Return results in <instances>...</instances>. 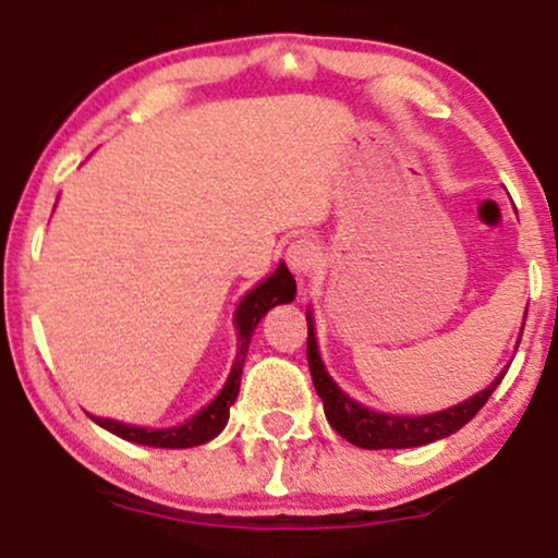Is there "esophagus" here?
<instances>
[{
  "instance_id": "obj_1",
  "label": "esophagus",
  "mask_w": 558,
  "mask_h": 558,
  "mask_svg": "<svg viewBox=\"0 0 558 558\" xmlns=\"http://www.w3.org/2000/svg\"><path fill=\"white\" fill-rule=\"evenodd\" d=\"M286 262L293 272H299V275L312 272V267L319 262V246L312 239L293 241L286 252Z\"/></svg>"
}]
</instances>
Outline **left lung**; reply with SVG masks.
<instances>
[{"label":"left lung","instance_id":"8db88e82","mask_svg":"<svg viewBox=\"0 0 558 558\" xmlns=\"http://www.w3.org/2000/svg\"><path fill=\"white\" fill-rule=\"evenodd\" d=\"M306 362H310L312 383H315L317 396L323 399L325 417L332 425L341 438L360 448H414L433 444V440L448 438L451 433L462 430L480 409L485 407V401L490 399L493 390L498 388L501 373L496 377V383L485 390H480L477 396L466 399L457 407L446 409L438 414H425V417H393V414H380L373 409L362 407V403L351 401L336 383L330 380V375L325 373L323 360L317 354V341H315V328H312V317L306 315Z\"/></svg>","mask_w":558,"mask_h":558}]
</instances>
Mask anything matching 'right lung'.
Here are the masks:
<instances>
[{"instance_id": "obj_1", "label": "right lung", "mask_w": 558, "mask_h": 558, "mask_svg": "<svg viewBox=\"0 0 558 558\" xmlns=\"http://www.w3.org/2000/svg\"><path fill=\"white\" fill-rule=\"evenodd\" d=\"M296 296V280L288 272L286 265H280L265 283H259L252 293H246L241 301L239 312H235V328H239V356H235L233 369L226 388L220 390V396L204 407L196 417H191L185 425L168 427V430H146V427H133L123 425V422L114 420H101L92 417L96 425H101L105 430H110L120 438L131 440V444L141 446H155V448H189L213 440L217 433H222V427L228 425L230 407H233L235 396L241 388V373H243V360H246L248 343H252V332L257 328V323L267 315V310H272L275 304H286Z\"/></svg>"}]
</instances>
